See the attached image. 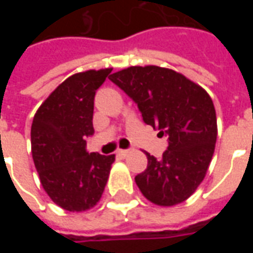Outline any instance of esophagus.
<instances>
[{"label":"esophagus","mask_w":253,"mask_h":253,"mask_svg":"<svg viewBox=\"0 0 253 253\" xmlns=\"http://www.w3.org/2000/svg\"><path fill=\"white\" fill-rule=\"evenodd\" d=\"M118 154H119L121 157H127V156L130 154V150H123V149H119V150H118Z\"/></svg>","instance_id":"34e87169"}]
</instances>
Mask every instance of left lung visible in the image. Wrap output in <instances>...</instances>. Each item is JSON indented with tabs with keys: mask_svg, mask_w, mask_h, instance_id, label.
Wrapping results in <instances>:
<instances>
[{
	"mask_svg": "<svg viewBox=\"0 0 253 253\" xmlns=\"http://www.w3.org/2000/svg\"><path fill=\"white\" fill-rule=\"evenodd\" d=\"M110 80L138 104L143 122L168 135L161 159L146 152L148 168L135 176L142 195L154 205L176 206L199 187L217 142V115L210 94L172 69L130 66Z\"/></svg>",
	"mask_w": 253,
	"mask_h": 253,
	"instance_id": "1",
	"label": "left lung"
}]
</instances>
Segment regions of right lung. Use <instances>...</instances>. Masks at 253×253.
I'll return each mask as SVG.
<instances>
[{
	"instance_id": "right-lung-1",
	"label": "right lung",
	"mask_w": 253,
	"mask_h": 253,
	"mask_svg": "<svg viewBox=\"0 0 253 253\" xmlns=\"http://www.w3.org/2000/svg\"><path fill=\"white\" fill-rule=\"evenodd\" d=\"M112 69L76 73L54 89L36 111L31 149L39 179L51 201L67 211H86L104 192L115 154H89L96 90Z\"/></svg>"
}]
</instances>
